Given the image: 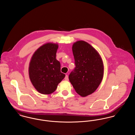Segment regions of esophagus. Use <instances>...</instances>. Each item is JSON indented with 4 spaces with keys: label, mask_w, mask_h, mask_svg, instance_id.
I'll list each match as a JSON object with an SVG mask.
<instances>
[{
    "label": "esophagus",
    "mask_w": 135,
    "mask_h": 135,
    "mask_svg": "<svg viewBox=\"0 0 135 135\" xmlns=\"http://www.w3.org/2000/svg\"><path fill=\"white\" fill-rule=\"evenodd\" d=\"M65 79L66 80H68L69 78H68V76L67 75H66V76H65Z\"/></svg>",
    "instance_id": "obj_1"
}]
</instances>
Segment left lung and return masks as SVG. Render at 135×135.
Returning a JSON list of instances; mask_svg holds the SVG:
<instances>
[{
	"instance_id": "left-lung-1",
	"label": "left lung",
	"mask_w": 135,
	"mask_h": 135,
	"mask_svg": "<svg viewBox=\"0 0 135 135\" xmlns=\"http://www.w3.org/2000/svg\"><path fill=\"white\" fill-rule=\"evenodd\" d=\"M72 51L75 68L69 74V79L78 94L87 96L97 89L102 80L103 61L98 52L83 40L73 44Z\"/></svg>"
}]
</instances>
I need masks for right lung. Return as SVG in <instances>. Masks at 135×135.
<instances>
[{
  "label": "right lung",
  "instance_id": "1",
  "mask_svg": "<svg viewBox=\"0 0 135 135\" xmlns=\"http://www.w3.org/2000/svg\"><path fill=\"white\" fill-rule=\"evenodd\" d=\"M57 44L47 43L34 52L29 66V75L39 93L49 95L54 92L65 77L61 72V64L56 59Z\"/></svg>",
  "mask_w": 135,
  "mask_h": 135
}]
</instances>
